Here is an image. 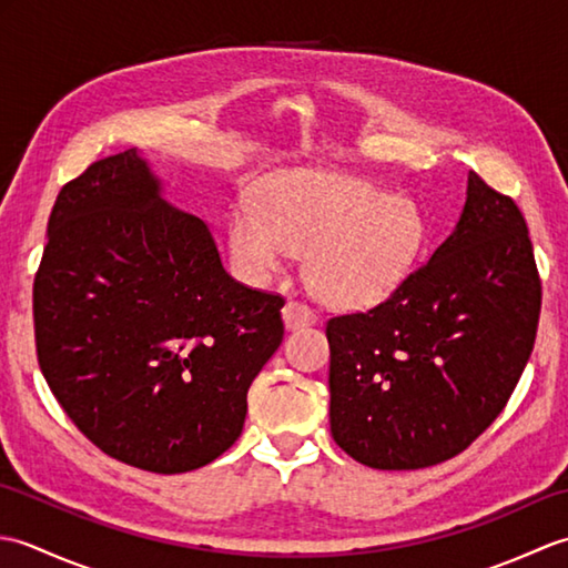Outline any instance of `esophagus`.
<instances>
[{
	"mask_svg": "<svg viewBox=\"0 0 568 568\" xmlns=\"http://www.w3.org/2000/svg\"><path fill=\"white\" fill-rule=\"evenodd\" d=\"M283 320L287 329H303V327H310V324H315L317 315L315 310L307 307L305 303H300V300H287L283 307Z\"/></svg>",
	"mask_w": 568,
	"mask_h": 568,
	"instance_id": "esophagus-1",
	"label": "esophagus"
}]
</instances>
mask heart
Instances as JSON below:
<instances>
[{
  "label": "heart",
  "instance_id": "obj_1",
  "mask_svg": "<svg viewBox=\"0 0 568 568\" xmlns=\"http://www.w3.org/2000/svg\"><path fill=\"white\" fill-rule=\"evenodd\" d=\"M236 271L265 285L305 251L312 291L332 307L381 303L415 271L427 224L405 195L336 173H291L265 187L256 207L239 202L229 216Z\"/></svg>",
  "mask_w": 568,
  "mask_h": 568
}]
</instances>
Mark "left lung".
<instances>
[{
  "instance_id": "8db88e82",
  "label": "left lung",
  "mask_w": 568,
  "mask_h": 568,
  "mask_svg": "<svg viewBox=\"0 0 568 568\" xmlns=\"http://www.w3.org/2000/svg\"><path fill=\"white\" fill-rule=\"evenodd\" d=\"M541 281L515 200L468 173L456 232L383 303L327 322L332 437L381 470L437 466L508 405Z\"/></svg>"
}]
</instances>
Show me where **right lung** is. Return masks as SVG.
Instances as JSON below:
<instances>
[{
    "label": "right lung",
    "mask_w": 568,
    "mask_h": 568,
    "mask_svg": "<svg viewBox=\"0 0 568 568\" xmlns=\"http://www.w3.org/2000/svg\"><path fill=\"white\" fill-rule=\"evenodd\" d=\"M283 305L222 268L210 229L168 207L129 149L58 192L33 277L36 356L98 449L185 474L239 439L251 383L283 342Z\"/></svg>",
    "instance_id": "add662e5"
}]
</instances>
